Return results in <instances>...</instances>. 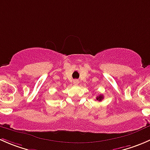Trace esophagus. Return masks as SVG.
<instances>
[{
  "label": "esophagus",
  "mask_w": 150,
  "mask_h": 150,
  "mask_svg": "<svg viewBox=\"0 0 150 150\" xmlns=\"http://www.w3.org/2000/svg\"><path fill=\"white\" fill-rule=\"evenodd\" d=\"M78 83H79V81H78V80H74L73 81V84L74 85H78Z\"/></svg>",
  "instance_id": "1"
}]
</instances>
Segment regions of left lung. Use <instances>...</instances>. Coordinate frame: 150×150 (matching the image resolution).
I'll return each mask as SVG.
<instances>
[{"instance_id": "8db88e82", "label": "left lung", "mask_w": 150, "mask_h": 150, "mask_svg": "<svg viewBox=\"0 0 150 150\" xmlns=\"http://www.w3.org/2000/svg\"><path fill=\"white\" fill-rule=\"evenodd\" d=\"M96 100H98V101H102V99H104V96H103V95H99V96H96Z\"/></svg>"}]
</instances>
